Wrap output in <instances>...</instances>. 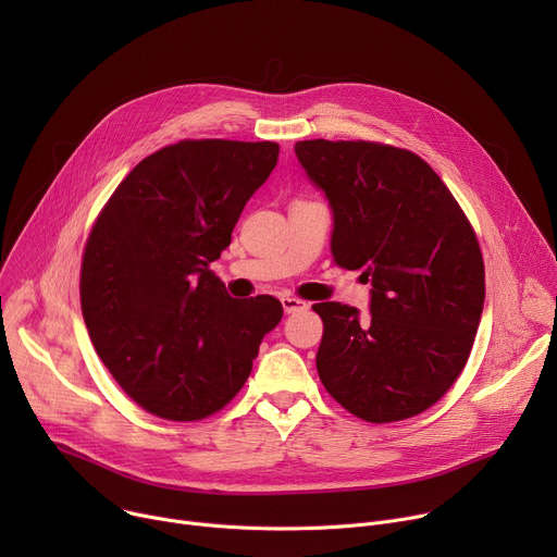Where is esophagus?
<instances>
[{"instance_id": "esophagus-1", "label": "esophagus", "mask_w": 557, "mask_h": 557, "mask_svg": "<svg viewBox=\"0 0 557 557\" xmlns=\"http://www.w3.org/2000/svg\"><path fill=\"white\" fill-rule=\"evenodd\" d=\"M282 306H284V310L290 314V312L306 310V308H308V301L297 299V297H282Z\"/></svg>"}]
</instances>
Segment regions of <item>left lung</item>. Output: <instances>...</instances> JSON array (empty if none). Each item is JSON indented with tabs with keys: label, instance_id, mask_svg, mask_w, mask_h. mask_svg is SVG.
<instances>
[{
	"label": "left lung",
	"instance_id": "1",
	"mask_svg": "<svg viewBox=\"0 0 557 557\" xmlns=\"http://www.w3.org/2000/svg\"><path fill=\"white\" fill-rule=\"evenodd\" d=\"M295 156L333 211L331 251L370 282V320L320 301L317 372L355 417L392 423L434 406L462 372L485 304L475 233L436 172L408 149L299 140Z\"/></svg>",
	"mask_w": 557,
	"mask_h": 557
}]
</instances>
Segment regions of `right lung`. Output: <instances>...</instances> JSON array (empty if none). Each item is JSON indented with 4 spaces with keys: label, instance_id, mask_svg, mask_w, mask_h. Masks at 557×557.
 I'll return each instance as SVG.
<instances>
[{
    "label": "right lung",
    "instance_id": "obj_1",
    "mask_svg": "<svg viewBox=\"0 0 557 557\" xmlns=\"http://www.w3.org/2000/svg\"><path fill=\"white\" fill-rule=\"evenodd\" d=\"M277 156L269 140L168 145L125 176L92 226L84 320L116 383L156 417L200 421L222 410L282 320L280 299H235L209 269Z\"/></svg>",
    "mask_w": 557,
    "mask_h": 557
}]
</instances>
